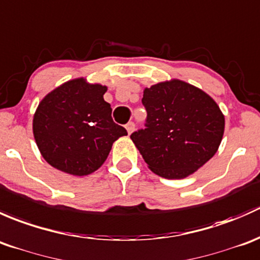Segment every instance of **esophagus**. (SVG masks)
Returning <instances> with one entry per match:
<instances>
[{
  "instance_id": "esophagus-1",
  "label": "esophagus",
  "mask_w": 260,
  "mask_h": 260,
  "mask_svg": "<svg viewBox=\"0 0 260 260\" xmlns=\"http://www.w3.org/2000/svg\"><path fill=\"white\" fill-rule=\"evenodd\" d=\"M125 129H126L127 134H129V135H130V134L133 133L134 130H135V124H134V122H131V121L127 122V124L125 125Z\"/></svg>"
}]
</instances>
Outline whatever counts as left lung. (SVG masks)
Here are the masks:
<instances>
[{"label":"left lung","instance_id":"left-lung-1","mask_svg":"<svg viewBox=\"0 0 260 260\" xmlns=\"http://www.w3.org/2000/svg\"><path fill=\"white\" fill-rule=\"evenodd\" d=\"M145 129L131 140L152 173L184 179L218 151L225 119L218 104L199 87L179 79L145 87Z\"/></svg>","mask_w":260,"mask_h":260}]
</instances>
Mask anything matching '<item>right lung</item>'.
<instances>
[{"mask_svg": "<svg viewBox=\"0 0 260 260\" xmlns=\"http://www.w3.org/2000/svg\"><path fill=\"white\" fill-rule=\"evenodd\" d=\"M106 91L104 85L77 77L40 101L32 131L51 167L74 176L89 175L105 162L112 144L127 135L112 121L110 104L104 100Z\"/></svg>", "mask_w": 260, "mask_h": 260, "instance_id": "obj_1", "label": "right lung"}]
</instances>
